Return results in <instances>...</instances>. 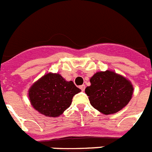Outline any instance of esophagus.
I'll return each instance as SVG.
<instances>
[{
    "label": "esophagus",
    "mask_w": 152,
    "mask_h": 152,
    "mask_svg": "<svg viewBox=\"0 0 152 152\" xmlns=\"http://www.w3.org/2000/svg\"><path fill=\"white\" fill-rule=\"evenodd\" d=\"M80 88L81 89V90L82 91H84L85 90V88H86V86H85V85H82V86H80Z\"/></svg>",
    "instance_id": "34e87169"
}]
</instances>
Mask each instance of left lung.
<instances>
[{
	"label": "left lung",
	"instance_id": "obj_1",
	"mask_svg": "<svg viewBox=\"0 0 152 152\" xmlns=\"http://www.w3.org/2000/svg\"><path fill=\"white\" fill-rule=\"evenodd\" d=\"M85 93L90 104L100 113L108 115L120 111L132 98L133 85L129 80L112 70L96 72L90 80Z\"/></svg>",
	"mask_w": 152,
	"mask_h": 152
}]
</instances>
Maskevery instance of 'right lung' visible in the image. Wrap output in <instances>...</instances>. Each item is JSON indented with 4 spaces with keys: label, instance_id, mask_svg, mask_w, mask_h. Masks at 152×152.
Masks as SVG:
<instances>
[{
    "label": "right lung",
    "instance_id": "1",
    "mask_svg": "<svg viewBox=\"0 0 152 152\" xmlns=\"http://www.w3.org/2000/svg\"><path fill=\"white\" fill-rule=\"evenodd\" d=\"M81 91L72 81L60 74H45L31 85L28 98L33 108L46 117H59L72 104L74 95Z\"/></svg>",
    "mask_w": 152,
    "mask_h": 152
}]
</instances>
